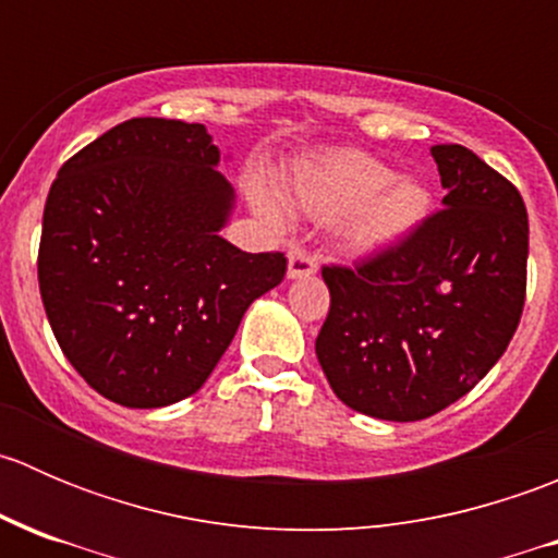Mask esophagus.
<instances>
[{
    "mask_svg": "<svg viewBox=\"0 0 558 558\" xmlns=\"http://www.w3.org/2000/svg\"><path fill=\"white\" fill-rule=\"evenodd\" d=\"M315 269H318V264H315V256L311 251H305V247H291V253H289V278L291 280L311 278V275H315Z\"/></svg>",
    "mask_w": 558,
    "mask_h": 558,
    "instance_id": "esophagus-1",
    "label": "esophagus"
}]
</instances>
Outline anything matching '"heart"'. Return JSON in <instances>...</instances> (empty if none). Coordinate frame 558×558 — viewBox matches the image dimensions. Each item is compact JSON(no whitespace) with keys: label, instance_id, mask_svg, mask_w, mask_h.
Instances as JSON below:
<instances>
[{"label":"heart","instance_id":"1","mask_svg":"<svg viewBox=\"0 0 558 558\" xmlns=\"http://www.w3.org/2000/svg\"><path fill=\"white\" fill-rule=\"evenodd\" d=\"M296 199L315 218H342V243L353 253H375L408 238L426 221L432 194L421 180L397 178L364 150H331L296 174ZM272 223L283 213L269 199L258 202Z\"/></svg>","mask_w":558,"mask_h":558}]
</instances>
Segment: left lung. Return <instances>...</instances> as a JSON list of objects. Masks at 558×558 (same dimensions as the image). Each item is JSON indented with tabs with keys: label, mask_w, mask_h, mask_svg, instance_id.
Masks as SVG:
<instances>
[{
	"label": "left lung",
	"mask_w": 558,
	"mask_h": 558,
	"mask_svg": "<svg viewBox=\"0 0 558 558\" xmlns=\"http://www.w3.org/2000/svg\"><path fill=\"white\" fill-rule=\"evenodd\" d=\"M442 210L356 267L320 269L315 356L356 413L421 421L464 397L513 340L529 218L513 183L464 145H435Z\"/></svg>",
	"instance_id": "8db88e82"
}]
</instances>
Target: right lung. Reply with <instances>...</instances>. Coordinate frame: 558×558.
<instances>
[{
    "label": "right lung",
    "mask_w": 558,
    "mask_h": 558,
    "mask_svg": "<svg viewBox=\"0 0 558 558\" xmlns=\"http://www.w3.org/2000/svg\"><path fill=\"white\" fill-rule=\"evenodd\" d=\"M202 123L132 118L77 150L50 185L37 278L50 329L94 391L123 408L196 393L283 253L221 238L234 189Z\"/></svg>",
    "instance_id": "obj_1"
}]
</instances>
